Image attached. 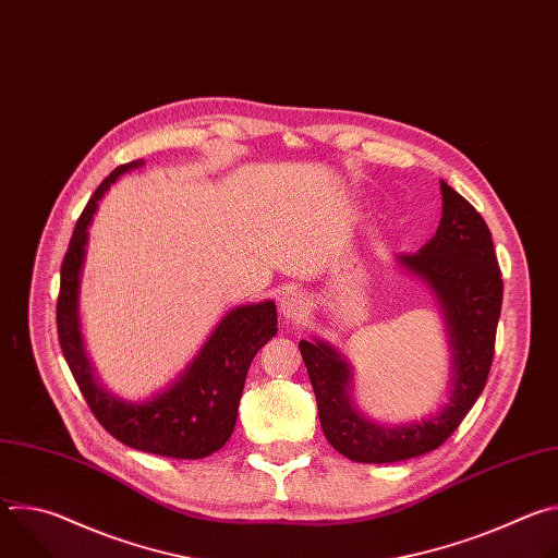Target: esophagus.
Segmentation results:
<instances>
[{"mask_svg": "<svg viewBox=\"0 0 558 558\" xmlns=\"http://www.w3.org/2000/svg\"><path fill=\"white\" fill-rule=\"evenodd\" d=\"M280 313L287 323H300L308 315V298L298 291L291 289L280 298Z\"/></svg>", "mask_w": 558, "mask_h": 558, "instance_id": "34e87169", "label": "esophagus"}]
</instances>
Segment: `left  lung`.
I'll return each mask as SVG.
<instances>
[{
    "label": "left lung",
    "mask_w": 558,
    "mask_h": 558,
    "mask_svg": "<svg viewBox=\"0 0 558 558\" xmlns=\"http://www.w3.org/2000/svg\"><path fill=\"white\" fill-rule=\"evenodd\" d=\"M441 203L437 233L417 254L397 256L404 269L430 284L444 311L452 349V392L441 413L404 426L366 420L351 402L353 377L344 357L323 340H300L325 437L351 461L392 463L439 448L486 386L504 302L493 233L482 214L444 181Z\"/></svg>",
    "instance_id": "8db88e82"
}]
</instances>
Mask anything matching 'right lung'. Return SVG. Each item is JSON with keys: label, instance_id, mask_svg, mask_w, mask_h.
<instances>
[{"label": "right lung", "instance_id": "right-lung-1", "mask_svg": "<svg viewBox=\"0 0 558 558\" xmlns=\"http://www.w3.org/2000/svg\"><path fill=\"white\" fill-rule=\"evenodd\" d=\"M141 161L119 166L90 196L76 220L61 265L57 331L72 377L99 424L121 444L174 459H203L220 450L233 433L238 404L254 355L278 333L271 300L231 308L203 349L163 392L147 402H123L95 379L78 331V280H82L88 227L110 185Z\"/></svg>", "mask_w": 558, "mask_h": 558}]
</instances>
